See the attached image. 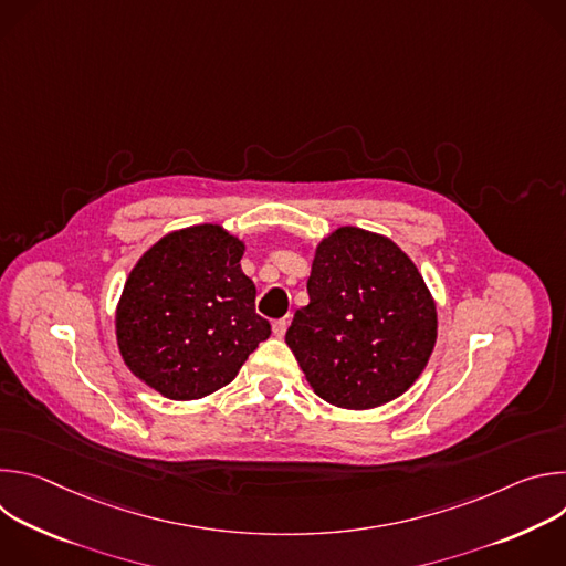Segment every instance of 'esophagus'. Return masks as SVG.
<instances>
[{
	"instance_id": "esophagus-1",
	"label": "esophagus",
	"mask_w": 566,
	"mask_h": 566,
	"mask_svg": "<svg viewBox=\"0 0 566 566\" xmlns=\"http://www.w3.org/2000/svg\"><path fill=\"white\" fill-rule=\"evenodd\" d=\"M286 329H289V317H282V319H275V322H273V334H275L277 338H284Z\"/></svg>"
}]
</instances>
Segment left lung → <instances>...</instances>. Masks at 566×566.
Masks as SVG:
<instances>
[{
    "label": "left lung",
    "mask_w": 566,
    "mask_h": 566,
    "mask_svg": "<svg viewBox=\"0 0 566 566\" xmlns=\"http://www.w3.org/2000/svg\"><path fill=\"white\" fill-rule=\"evenodd\" d=\"M306 291L286 345L319 398L371 410L417 382L437 343V302L389 237L356 226L322 237Z\"/></svg>",
    "instance_id": "left-lung-1"
}]
</instances>
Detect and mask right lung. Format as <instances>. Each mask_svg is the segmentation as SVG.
Segmentation results:
<instances>
[{"instance_id": "add662e5", "label": "right lung", "mask_w": 566, "mask_h": 566, "mask_svg": "<svg viewBox=\"0 0 566 566\" xmlns=\"http://www.w3.org/2000/svg\"><path fill=\"white\" fill-rule=\"evenodd\" d=\"M247 244L219 223L160 237L134 264L116 304V343L127 369L170 400L228 385L271 336L241 271Z\"/></svg>"}]
</instances>
